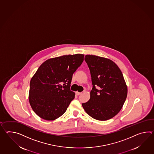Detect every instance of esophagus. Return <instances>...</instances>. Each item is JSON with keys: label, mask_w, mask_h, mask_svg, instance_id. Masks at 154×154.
<instances>
[{"label": "esophagus", "mask_w": 154, "mask_h": 154, "mask_svg": "<svg viewBox=\"0 0 154 154\" xmlns=\"http://www.w3.org/2000/svg\"><path fill=\"white\" fill-rule=\"evenodd\" d=\"M81 93H82L79 92H75V94H76V95H77V96H79V95H80Z\"/></svg>", "instance_id": "34e87169"}]
</instances>
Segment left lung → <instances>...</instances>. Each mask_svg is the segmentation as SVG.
Returning a JSON list of instances; mask_svg holds the SVG:
<instances>
[{
  "label": "left lung",
  "instance_id": "8db88e82",
  "mask_svg": "<svg viewBox=\"0 0 154 154\" xmlns=\"http://www.w3.org/2000/svg\"><path fill=\"white\" fill-rule=\"evenodd\" d=\"M85 60L90 70L93 88L90 99L82 103V106L95 119H110L119 112L127 98L128 88L122 72L109 58L87 55Z\"/></svg>",
  "mask_w": 154,
  "mask_h": 154
}]
</instances>
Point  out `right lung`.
<instances>
[{"label":"right lung","mask_w":154,"mask_h":154,"mask_svg":"<svg viewBox=\"0 0 154 154\" xmlns=\"http://www.w3.org/2000/svg\"><path fill=\"white\" fill-rule=\"evenodd\" d=\"M85 55H63L42 63L30 83L29 100L38 116L54 120L65 113L75 93L70 90L72 75Z\"/></svg>","instance_id":"right-lung-1"}]
</instances>
